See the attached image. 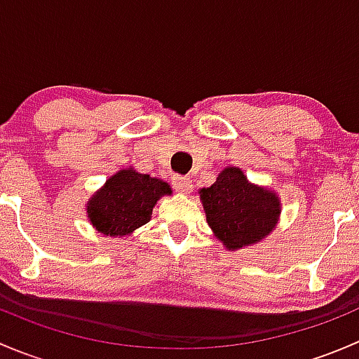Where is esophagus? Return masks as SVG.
<instances>
[{"label":"esophagus","mask_w":359,"mask_h":359,"mask_svg":"<svg viewBox=\"0 0 359 359\" xmlns=\"http://www.w3.org/2000/svg\"><path fill=\"white\" fill-rule=\"evenodd\" d=\"M173 187H175L179 193L187 194V193H191V189H193V182H191L187 177L177 175V177H173Z\"/></svg>","instance_id":"obj_1"}]
</instances>
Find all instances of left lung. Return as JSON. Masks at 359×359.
<instances>
[{"mask_svg": "<svg viewBox=\"0 0 359 359\" xmlns=\"http://www.w3.org/2000/svg\"><path fill=\"white\" fill-rule=\"evenodd\" d=\"M206 220L229 250L257 243L273 231L280 200L245 179L240 168L222 170L215 184L200 191Z\"/></svg>", "mask_w": 359, "mask_h": 359, "instance_id": "1", "label": "left lung"}]
</instances>
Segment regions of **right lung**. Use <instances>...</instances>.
Listing matches in <instances>:
<instances>
[{
	"label": "right lung",
	"mask_w": 359,
	"mask_h": 359,
	"mask_svg": "<svg viewBox=\"0 0 359 359\" xmlns=\"http://www.w3.org/2000/svg\"><path fill=\"white\" fill-rule=\"evenodd\" d=\"M165 194L172 189L163 180L121 170L90 200V222L106 236H125L149 222L153 206Z\"/></svg>",
	"instance_id": "right-lung-1"
}]
</instances>
